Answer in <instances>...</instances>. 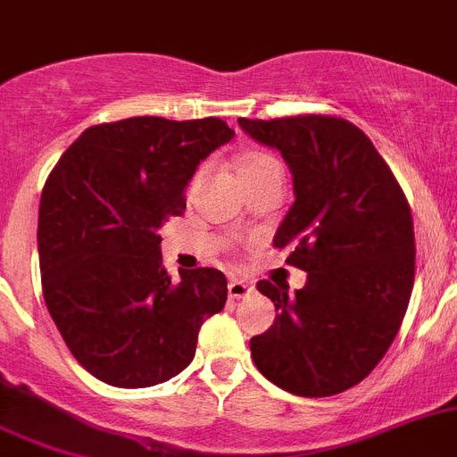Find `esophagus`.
Listing matches in <instances>:
<instances>
[{"label": "esophagus", "instance_id": "obj_1", "mask_svg": "<svg viewBox=\"0 0 457 457\" xmlns=\"http://www.w3.org/2000/svg\"><path fill=\"white\" fill-rule=\"evenodd\" d=\"M250 293H253V287H250V284H245V281L232 279L228 284L229 300H243V297H248Z\"/></svg>", "mask_w": 457, "mask_h": 457}]
</instances>
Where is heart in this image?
Masks as SVG:
<instances>
[{"label": "heart", "mask_w": 457, "mask_h": 457, "mask_svg": "<svg viewBox=\"0 0 457 457\" xmlns=\"http://www.w3.org/2000/svg\"><path fill=\"white\" fill-rule=\"evenodd\" d=\"M263 170H279L275 157H270L268 153L262 151H248L243 153L237 162V176L238 178H250L263 173Z\"/></svg>", "instance_id": "1"}]
</instances>
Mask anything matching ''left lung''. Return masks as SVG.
Segmentation results:
<instances>
[{
	"label": "left lung",
	"instance_id": "obj_1",
	"mask_svg": "<svg viewBox=\"0 0 457 457\" xmlns=\"http://www.w3.org/2000/svg\"><path fill=\"white\" fill-rule=\"evenodd\" d=\"M275 148L293 176L295 203L275 248L306 272L304 288L259 281L275 322L250 340L259 372L297 396H331L363 381L402 327L415 284V232L402 187L361 128L304 114L238 119Z\"/></svg>",
	"mask_w": 457,
	"mask_h": 457
}]
</instances>
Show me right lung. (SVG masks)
<instances>
[{"label": "right lung", "instance_id": "obj_1", "mask_svg": "<svg viewBox=\"0 0 457 457\" xmlns=\"http://www.w3.org/2000/svg\"><path fill=\"white\" fill-rule=\"evenodd\" d=\"M234 130L216 117H132L92 126L62 153L37 216L42 295L74 358L117 387H148L194 361L198 331L223 311L216 268L162 266L160 228L187 207L200 162Z\"/></svg>", "mask_w": 457, "mask_h": 457}]
</instances>
